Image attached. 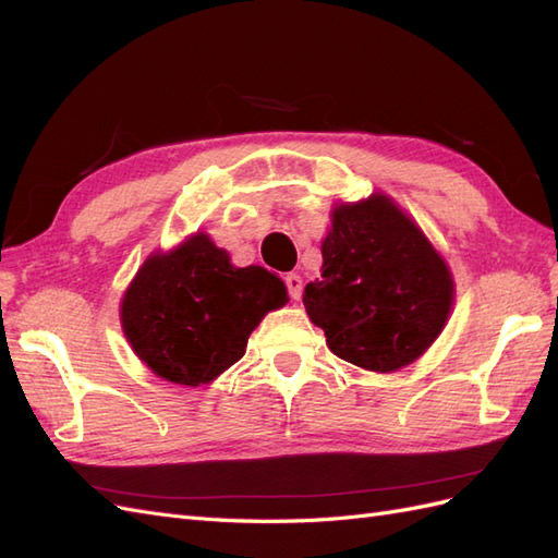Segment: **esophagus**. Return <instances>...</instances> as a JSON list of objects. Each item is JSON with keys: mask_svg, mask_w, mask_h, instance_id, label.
Masks as SVG:
<instances>
[{"mask_svg": "<svg viewBox=\"0 0 558 558\" xmlns=\"http://www.w3.org/2000/svg\"><path fill=\"white\" fill-rule=\"evenodd\" d=\"M286 286H289V295H291L293 300H300V298H302V277H300V275L291 272L289 277H286Z\"/></svg>", "mask_w": 558, "mask_h": 558, "instance_id": "obj_1", "label": "esophagus"}]
</instances>
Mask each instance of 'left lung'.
I'll use <instances>...</instances> for the list:
<instances>
[{
	"label": "left lung",
	"mask_w": 558,
	"mask_h": 558,
	"mask_svg": "<svg viewBox=\"0 0 558 558\" xmlns=\"http://www.w3.org/2000/svg\"><path fill=\"white\" fill-rule=\"evenodd\" d=\"M320 253V279L302 302L335 356L381 375L424 356L447 326L456 283L414 218L384 193L335 202Z\"/></svg>",
	"instance_id": "8db88e82"
}]
</instances>
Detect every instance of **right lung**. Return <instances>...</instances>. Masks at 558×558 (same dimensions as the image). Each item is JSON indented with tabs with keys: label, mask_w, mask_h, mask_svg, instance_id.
<instances>
[{
	"label": "right lung",
	"mask_w": 558,
	"mask_h": 558,
	"mask_svg": "<svg viewBox=\"0 0 558 558\" xmlns=\"http://www.w3.org/2000/svg\"><path fill=\"white\" fill-rule=\"evenodd\" d=\"M289 302L286 283L260 265L234 267L207 232L154 251L121 300V328L156 377L202 386L238 363L267 312Z\"/></svg>",
	"instance_id": "1"
}]
</instances>
